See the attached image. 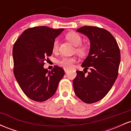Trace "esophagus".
I'll use <instances>...</instances> for the list:
<instances>
[{"instance_id":"esophagus-1","label":"esophagus","mask_w":131,"mask_h":131,"mask_svg":"<svg viewBox=\"0 0 131 131\" xmlns=\"http://www.w3.org/2000/svg\"><path fill=\"white\" fill-rule=\"evenodd\" d=\"M68 71V70L67 69H64V72H65V73H67Z\"/></svg>"}]
</instances>
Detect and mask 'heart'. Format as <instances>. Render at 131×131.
I'll list each match as a JSON object with an SVG mask.
<instances>
[{
  "mask_svg": "<svg viewBox=\"0 0 131 131\" xmlns=\"http://www.w3.org/2000/svg\"><path fill=\"white\" fill-rule=\"evenodd\" d=\"M66 38L74 46H78L76 48V51L78 53L82 55L86 54L88 52V47L81 44L82 42V38L79 34L75 32H68L66 35ZM58 45H59V43H58V39H55L52 44V50L53 52H56L58 50ZM76 61H77V58L76 57H63L62 59L58 61V63L64 68L71 69L73 68V64L74 63H76Z\"/></svg>",
  "mask_w": 131,
  "mask_h": 131,
  "instance_id": "obj_1",
  "label": "heart"
}]
</instances>
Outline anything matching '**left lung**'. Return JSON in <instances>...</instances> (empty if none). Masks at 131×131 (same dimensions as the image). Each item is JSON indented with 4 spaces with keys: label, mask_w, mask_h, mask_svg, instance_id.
<instances>
[{
    "label": "left lung",
    "mask_w": 131,
    "mask_h": 131,
    "mask_svg": "<svg viewBox=\"0 0 131 131\" xmlns=\"http://www.w3.org/2000/svg\"><path fill=\"white\" fill-rule=\"evenodd\" d=\"M77 31L88 36L91 47L88 57L82 63L84 72L76 71L73 88L76 95L82 102L93 103L105 97L118 77L119 48L112 34L103 28L85 26ZM88 69L90 71L85 75L84 71Z\"/></svg>",
    "instance_id": "left-lung-1"
}]
</instances>
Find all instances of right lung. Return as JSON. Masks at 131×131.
<instances>
[{"label": "right lung", "mask_w": 131, "mask_h": 131, "mask_svg": "<svg viewBox=\"0 0 131 131\" xmlns=\"http://www.w3.org/2000/svg\"><path fill=\"white\" fill-rule=\"evenodd\" d=\"M64 29L37 26L24 31L13 48V73L18 83L28 98L43 102L55 94L64 74L62 68L55 66L48 71L45 61L52 54L55 39Z\"/></svg>", "instance_id": "add662e5"}]
</instances>
